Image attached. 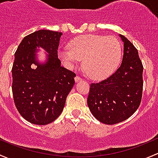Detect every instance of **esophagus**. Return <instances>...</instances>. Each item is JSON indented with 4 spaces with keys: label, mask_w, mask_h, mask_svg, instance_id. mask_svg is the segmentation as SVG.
<instances>
[{
    "label": "esophagus",
    "mask_w": 158,
    "mask_h": 158,
    "mask_svg": "<svg viewBox=\"0 0 158 158\" xmlns=\"http://www.w3.org/2000/svg\"><path fill=\"white\" fill-rule=\"evenodd\" d=\"M74 80H75V82H79V81H81L82 80V78L81 77H79V76H76Z\"/></svg>",
    "instance_id": "34e87169"
}]
</instances>
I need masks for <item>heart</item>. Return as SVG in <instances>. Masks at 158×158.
I'll return each instance as SVG.
<instances>
[{"label":"heart","instance_id":"obj_1","mask_svg":"<svg viewBox=\"0 0 158 158\" xmlns=\"http://www.w3.org/2000/svg\"><path fill=\"white\" fill-rule=\"evenodd\" d=\"M68 47L58 49V55L68 66L83 59V67L94 79H103L115 71L121 59V45L116 38L85 34L70 41Z\"/></svg>","mask_w":158,"mask_h":158}]
</instances>
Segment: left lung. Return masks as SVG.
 <instances>
[{
	"label": "left lung",
	"instance_id": "obj_1",
	"mask_svg": "<svg viewBox=\"0 0 158 158\" xmlns=\"http://www.w3.org/2000/svg\"><path fill=\"white\" fill-rule=\"evenodd\" d=\"M124 45L119 68L108 78L90 84L87 105L94 116L113 125L129 118L139 107L143 90V64L132 43L120 35Z\"/></svg>",
	"mask_w": 158,
	"mask_h": 158
}]
</instances>
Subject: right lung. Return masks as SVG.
<instances>
[{"label":"right lung","mask_w":158,"mask_h":158,"mask_svg":"<svg viewBox=\"0 0 158 158\" xmlns=\"http://www.w3.org/2000/svg\"><path fill=\"white\" fill-rule=\"evenodd\" d=\"M62 33L48 30L34 32L23 39L12 68V92L16 107L32 124L47 125L62 112L74 84L75 73L61 66L58 48ZM50 54L47 62L35 60L36 48Z\"/></svg>","instance_id":"1"}]
</instances>
